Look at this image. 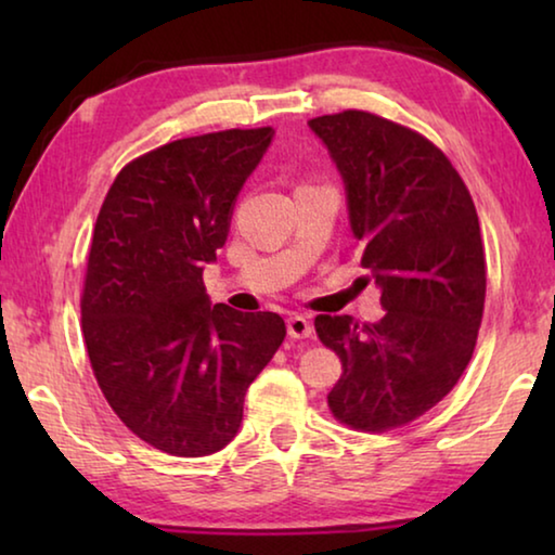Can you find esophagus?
I'll use <instances>...</instances> for the list:
<instances>
[{"label": "esophagus", "instance_id": "obj_1", "mask_svg": "<svg viewBox=\"0 0 555 555\" xmlns=\"http://www.w3.org/2000/svg\"><path fill=\"white\" fill-rule=\"evenodd\" d=\"M286 327H288L291 337H311L313 335V325L306 315H291Z\"/></svg>", "mask_w": 555, "mask_h": 555}]
</instances>
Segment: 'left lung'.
<instances>
[{
    "mask_svg": "<svg viewBox=\"0 0 555 555\" xmlns=\"http://www.w3.org/2000/svg\"><path fill=\"white\" fill-rule=\"evenodd\" d=\"M308 127L343 178L387 311L379 323L315 318L343 362L327 403L352 428H397L434 409L473 357L487 288L480 222L453 164L416 131L360 109Z\"/></svg>",
    "mask_w": 555,
    "mask_h": 555,
    "instance_id": "1",
    "label": "left lung"
}]
</instances>
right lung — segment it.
Masks as SVG:
<instances>
[{"mask_svg":"<svg viewBox=\"0 0 555 555\" xmlns=\"http://www.w3.org/2000/svg\"><path fill=\"white\" fill-rule=\"evenodd\" d=\"M271 139L228 129L158 146L121 168L98 215L80 300L92 372L121 424L168 455L228 446L286 337L281 315L212 306L203 286Z\"/></svg>","mask_w":555,"mask_h":555,"instance_id":"1","label":"right lung"}]
</instances>
